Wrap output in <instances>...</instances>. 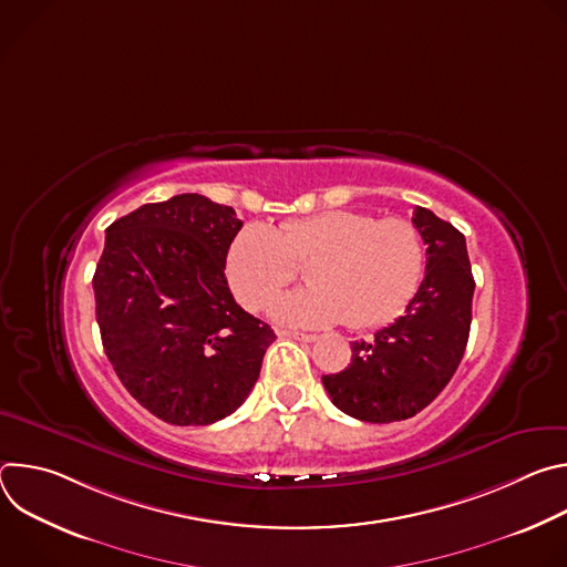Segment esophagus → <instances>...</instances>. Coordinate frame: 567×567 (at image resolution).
I'll return each instance as SVG.
<instances>
[{
    "label": "esophagus",
    "mask_w": 567,
    "mask_h": 567,
    "mask_svg": "<svg viewBox=\"0 0 567 567\" xmlns=\"http://www.w3.org/2000/svg\"><path fill=\"white\" fill-rule=\"evenodd\" d=\"M278 337L280 339H293V341H300V343H313L316 341L313 334H300V332H289V330H278Z\"/></svg>",
    "instance_id": "obj_1"
}]
</instances>
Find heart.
<instances>
[{
  "mask_svg": "<svg viewBox=\"0 0 567 567\" xmlns=\"http://www.w3.org/2000/svg\"><path fill=\"white\" fill-rule=\"evenodd\" d=\"M307 264L309 287L271 300L269 313L296 328L346 320L363 330L390 320L413 298L424 271V241L403 217L326 210L276 228L245 226L228 249L226 271L237 300L260 309Z\"/></svg>",
  "mask_w": 567,
  "mask_h": 567,
  "instance_id": "obj_1",
  "label": "heart"
}]
</instances>
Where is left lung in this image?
<instances>
[{
  "mask_svg": "<svg viewBox=\"0 0 567 567\" xmlns=\"http://www.w3.org/2000/svg\"><path fill=\"white\" fill-rule=\"evenodd\" d=\"M426 274L403 311L368 341L352 343L346 370L322 377L346 415L390 424L417 415L455 374L471 330L473 274L464 235L433 210L413 213Z\"/></svg>",
  "mask_w": 567,
  "mask_h": 567,
  "instance_id": "left-lung-1",
  "label": "left lung"
}]
</instances>
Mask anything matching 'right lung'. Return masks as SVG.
Returning <instances> with one entry per match:
<instances>
[{
  "label": "right lung",
  "mask_w": 567,
  "mask_h": 567,
  "mask_svg": "<svg viewBox=\"0 0 567 567\" xmlns=\"http://www.w3.org/2000/svg\"><path fill=\"white\" fill-rule=\"evenodd\" d=\"M239 228L230 206L186 193L105 230L92 282L103 348L127 392L168 424L206 426L235 413L276 341L224 276Z\"/></svg>",
  "instance_id": "add662e5"
}]
</instances>
